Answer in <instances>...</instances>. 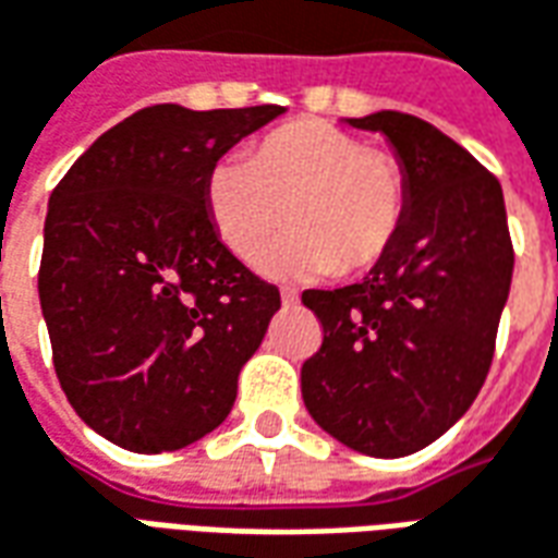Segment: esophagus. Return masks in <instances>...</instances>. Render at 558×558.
<instances>
[{
    "label": "esophagus",
    "mask_w": 558,
    "mask_h": 558,
    "mask_svg": "<svg viewBox=\"0 0 558 558\" xmlns=\"http://www.w3.org/2000/svg\"><path fill=\"white\" fill-rule=\"evenodd\" d=\"M298 291H291V288H282V303H286V306H294V303H298Z\"/></svg>",
    "instance_id": "34e87169"
}]
</instances>
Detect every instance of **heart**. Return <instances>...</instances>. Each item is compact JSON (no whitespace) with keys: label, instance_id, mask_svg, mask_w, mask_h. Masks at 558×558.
<instances>
[{"label":"heart","instance_id":"heart-1","mask_svg":"<svg viewBox=\"0 0 558 558\" xmlns=\"http://www.w3.org/2000/svg\"><path fill=\"white\" fill-rule=\"evenodd\" d=\"M409 207L405 171L385 149L322 120L264 134L243 161H219L204 180L216 236L240 260H255L276 231H298L264 258L272 276L369 270L393 246Z\"/></svg>","mask_w":558,"mask_h":558}]
</instances>
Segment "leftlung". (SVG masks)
Segmentation results:
<instances>
[{
	"instance_id": "left-lung-1",
	"label": "left lung",
	"mask_w": 558,
	"mask_h": 558,
	"mask_svg": "<svg viewBox=\"0 0 558 558\" xmlns=\"http://www.w3.org/2000/svg\"><path fill=\"white\" fill-rule=\"evenodd\" d=\"M349 125L390 141L409 207L363 282L303 291L324 339L300 381L324 433L393 460L445 436L484 387L513 246L499 180L448 134L399 110Z\"/></svg>"
}]
</instances>
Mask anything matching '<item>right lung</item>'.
Listing matches in <instances>:
<instances>
[{
	"mask_svg": "<svg viewBox=\"0 0 558 558\" xmlns=\"http://www.w3.org/2000/svg\"><path fill=\"white\" fill-rule=\"evenodd\" d=\"M279 113L153 105L101 134L50 195L38 298L57 378L120 448L161 453L213 433L282 306L204 209L209 168Z\"/></svg>",
	"mask_w": 558,
	"mask_h": 558,
	"instance_id": "add662e5",
	"label": "right lung"
}]
</instances>
